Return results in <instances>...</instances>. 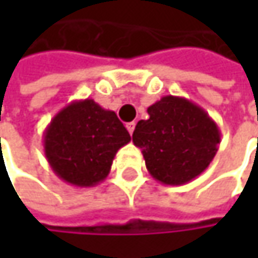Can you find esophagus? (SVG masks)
<instances>
[{
	"label": "esophagus",
	"mask_w": 258,
	"mask_h": 258,
	"mask_svg": "<svg viewBox=\"0 0 258 258\" xmlns=\"http://www.w3.org/2000/svg\"><path fill=\"white\" fill-rule=\"evenodd\" d=\"M126 129H127V132L132 135L135 131V122H129V123H126Z\"/></svg>",
	"instance_id": "1"
}]
</instances>
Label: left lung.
I'll return each mask as SVG.
<instances>
[{"label":"left lung","mask_w":258,"mask_h":258,"mask_svg":"<svg viewBox=\"0 0 258 258\" xmlns=\"http://www.w3.org/2000/svg\"><path fill=\"white\" fill-rule=\"evenodd\" d=\"M148 114L136 124L132 141L158 182L183 185L213 162L221 134L201 106L169 94L149 106Z\"/></svg>","instance_id":"left-lung-1"}]
</instances>
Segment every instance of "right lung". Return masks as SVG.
Returning a JSON list of instances; mask_svg holds the SVG:
<instances>
[{"instance_id": "obj_1", "label": "right lung", "mask_w": 258, "mask_h": 258, "mask_svg": "<svg viewBox=\"0 0 258 258\" xmlns=\"http://www.w3.org/2000/svg\"><path fill=\"white\" fill-rule=\"evenodd\" d=\"M131 135L112 110L93 99L75 100L51 119L43 135L44 155L64 182L89 188L103 182Z\"/></svg>"}]
</instances>
